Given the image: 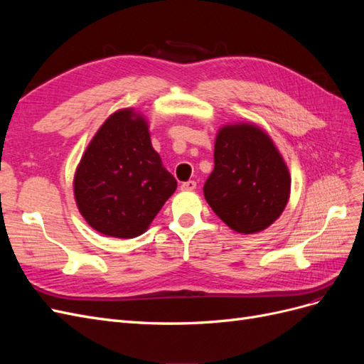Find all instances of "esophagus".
<instances>
[{
  "instance_id": "obj_1",
  "label": "esophagus",
  "mask_w": 364,
  "mask_h": 364,
  "mask_svg": "<svg viewBox=\"0 0 364 364\" xmlns=\"http://www.w3.org/2000/svg\"><path fill=\"white\" fill-rule=\"evenodd\" d=\"M196 186H197V183L194 181H188V182H183L181 185V190L182 191H193V190H196Z\"/></svg>"
}]
</instances>
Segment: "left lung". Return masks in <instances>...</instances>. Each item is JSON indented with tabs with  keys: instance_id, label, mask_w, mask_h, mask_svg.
I'll return each instance as SVG.
<instances>
[{
	"instance_id": "8db88e82",
	"label": "left lung",
	"mask_w": 364,
	"mask_h": 364,
	"mask_svg": "<svg viewBox=\"0 0 364 364\" xmlns=\"http://www.w3.org/2000/svg\"><path fill=\"white\" fill-rule=\"evenodd\" d=\"M291 176L266 130L249 121L220 127L214 170L205 186L213 211L238 234H257L277 222L289 203Z\"/></svg>"
}]
</instances>
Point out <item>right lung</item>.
Listing matches in <instances>:
<instances>
[{
    "label": "right lung",
    "mask_w": 364,
    "mask_h": 364,
    "mask_svg": "<svg viewBox=\"0 0 364 364\" xmlns=\"http://www.w3.org/2000/svg\"><path fill=\"white\" fill-rule=\"evenodd\" d=\"M149 121L118 109L83 151L73 181L79 213L97 232L114 238L144 234L178 182L153 149Z\"/></svg>",
    "instance_id": "add662e5"
}]
</instances>
